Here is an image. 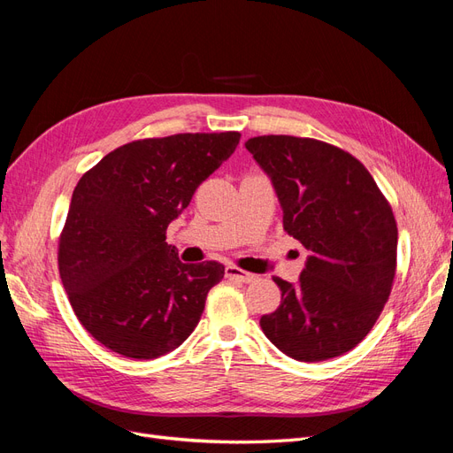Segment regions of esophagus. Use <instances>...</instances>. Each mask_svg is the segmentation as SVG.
I'll list each match as a JSON object with an SVG mask.
<instances>
[{
    "label": "esophagus",
    "mask_w": 453,
    "mask_h": 453,
    "mask_svg": "<svg viewBox=\"0 0 453 453\" xmlns=\"http://www.w3.org/2000/svg\"><path fill=\"white\" fill-rule=\"evenodd\" d=\"M225 276L230 278V280H238V281H243V283H251L255 281V273H250V272H243L236 266H226L225 268Z\"/></svg>",
    "instance_id": "34e87169"
}]
</instances>
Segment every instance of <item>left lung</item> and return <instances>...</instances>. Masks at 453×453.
<instances>
[{
	"label": "left lung",
	"mask_w": 453,
	"mask_h": 453,
	"mask_svg": "<svg viewBox=\"0 0 453 453\" xmlns=\"http://www.w3.org/2000/svg\"><path fill=\"white\" fill-rule=\"evenodd\" d=\"M245 149L272 181L283 228L310 253L296 283L273 278L276 311L260 318L287 357L315 363L353 349L388 303L396 223L372 175L346 150L295 135H258Z\"/></svg>",
	"instance_id": "obj_1"
}]
</instances>
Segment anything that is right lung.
Listing matches in <instances>:
<instances>
[{
    "mask_svg": "<svg viewBox=\"0 0 453 453\" xmlns=\"http://www.w3.org/2000/svg\"><path fill=\"white\" fill-rule=\"evenodd\" d=\"M238 143V132L132 142L79 180L58 268L77 319L107 349L157 359L195 331L225 266L183 265L166 228Z\"/></svg>",
    "mask_w": 453,
    "mask_h": 453,
    "instance_id": "1",
    "label": "right lung"
}]
</instances>
